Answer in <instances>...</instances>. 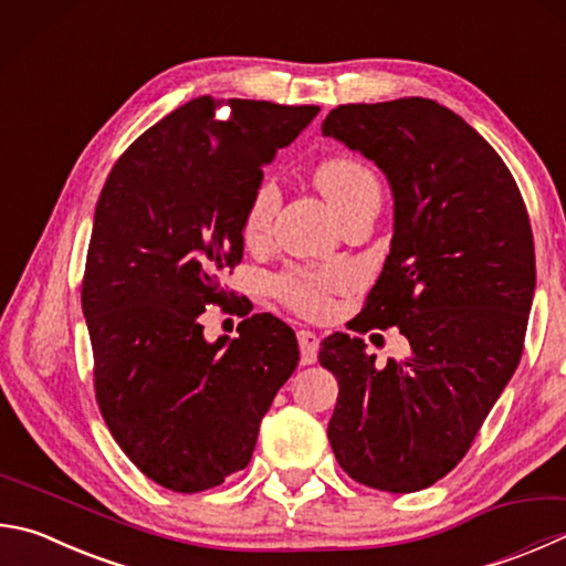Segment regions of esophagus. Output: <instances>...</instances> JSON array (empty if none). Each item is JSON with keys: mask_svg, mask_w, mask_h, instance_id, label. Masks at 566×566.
<instances>
[{"mask_svg": "<svg viewBox=\"0 0 566 566\" xmlns=\"http://www.w3.org/2000/svg\"><path fill=\"white\" fill-rule=\"evenodd\" d=\"M296 342H300V354H302V364L310 366L316 361V354H318V336L310 328H300L296 332Z\"/></svg>", "mask_w": 566, "mask_h": 566, "instance_id": "obj_1", "label": "esophagus"}]
</instances>
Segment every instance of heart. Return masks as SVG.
<instances>
[{
	"mask_svg": "<svg viewBox=\"0 0 566 566\" xmlns=\"http://www.w3.org/2000/svg\"><path fill=\"white\" fill-rule=\"evenodd\" d=\"M318 190L334 205L338 214L346 212L354 202H358L368 192H378V182L374 172L356 158H328L316 170ZM280 190L272 180H262L256 185L252 200L244 212V234L248 240H262L270 222L274 218ZM348 284V274L342 270H292L274 276L272 292L290 310L304 316H318L328 310V294L342 290Z\"/></svg>",
	"mask_w": 566,
	"mask_h": 566,
	"instance_id": "b5f03b06",
	"label": "heart"
}]
</instances>
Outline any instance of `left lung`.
Instances as JSON below:
<instances>
[{"instance_id": "8db88e82", "label": "left lung", "mask_w": 566, "mask_h": 566, "mask_svg": "<svg viewBox=\"0 0 566 566\" xmlns=\"http://www.w3.org/2000/svg\"><path fill=\"white\" fill-rule=\"evenodd\" d=\"M322 133L374 160L394 192V240L354 332L398 326L406 358L376 366L336 332L318 361L338 381L328 443L386 492L446 478L515 374L534 296L525 200L495 148L430 98L346 104Z\"/></svg>"}]
</instances>
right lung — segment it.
Segmentation results:
<instances>
[{
	"mask_svg": "<svg viewBox=\"0 0 566 566\" xmlns=\"http://www.w3.org/2000/svg\"><path fill=\"white\" fill-rule=\"evenodd\" d=\"M318 106L192 98L116 160L96 202L81 306L96 400L143 475L172 492L248 468L260 423L300 364L290 326L248 316L208 344L200 314L224 304L262 166Z\"/></svg>",
	"mask_w": 566,
	"mask_h": 566,
	"instance_id": "obj_1",
	"label": "right lung"
}]
</instances>
